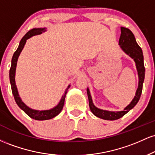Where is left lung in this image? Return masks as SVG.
<instances>
[{"label":"left lung","mask_w":155,"mask_h":155,"mask_svg":"<svg viewBox=\"0 0 155 155\" xmlns=\"http://www.w3.org/2000/svg\"><path fill=\"white\" fill-rule=\"evenodd\" d=\"M119 45L122 51L134 60L136 63V67L137 69L138 76V85L137 88L136 94L132 101L124 108L123 111H111L108 110H103L97 108L94 105L92 101L91 94H90L89 88H87V92L89 106H90V111L95 116L99 118L106 120H118L124 116V114L131 110L137 104L139 101L140 95L143 89V83L145 77V68L143 64V55L141 48L137 44L136 38L132 31H130L127 28L121 27V35L120 40H119Z\"/></svg>","instance_id":"8db88e82"}]
</instances>
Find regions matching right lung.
Returning <instances> with one entry per match:
<instances>
[{
  "label": "right lung",
  "instance_id": "add662e5",
  "mask_svg": "<svg viewBox=\"0 0 155 155\" xmlns=\"http://www.w3.org/2000/svg\"><path fill=\"white\" fill-rule=\"evenodd\" d=\"M46 31H47V28H33V29L28 31V33L23 36V38L21 39L20 42H19L18 48H17V49L16 50L15 52L14 53L13 57H12V65H11V68L9 71L10 84L11 86H12V94H13L14 97H15L16 103L18 105L19 107L23 111H25V113L27 114H28L30 117H31L32 119H34L35 120H47L58 116L60 112H61L62 109H63L64 103H65V95H66L67 94L68 90L71 87L70 84L68 86V87L66 88V90H65L63 96H62L61 99H60L58 104L56 106H54V108H50V109L48 110H41V111H40V110H35L30 108L29 106H27V105L23 102L22 99H21L20 96L19 95L18 90H17V85H16L15 82V74L16 68H17V60H18L19 54H20L21 51H22L23 48H24L25 45L26 41L28 39L34 36V35L41 34L42 33H44V32Z\"/></svg>",
  "mask_w": 155,
  "mask_h": 155
}]
</instances>
